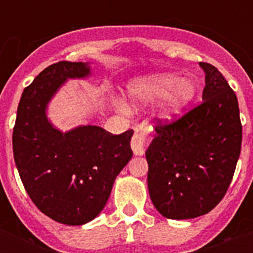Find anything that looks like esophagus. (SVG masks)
Here are the masks:
<instances>
[{
	"label": "esophagus",
	"instance_id": "34e87169",
	"mask_svg": "<svg viewBox=\"0 0 253 253\" xmlns=\"http://www.w3.org/2000/svg\"><path fill=\"white\" fill-rule=\"evenodd\" d=\"M148 138V131L147 130H135L134 136L131 139V148L134 151V155L136 156H142L144 154V146L147 143Z\"/></svg>",
	"mask_w": 253,
	"mask_h": 253
}]
</instances>
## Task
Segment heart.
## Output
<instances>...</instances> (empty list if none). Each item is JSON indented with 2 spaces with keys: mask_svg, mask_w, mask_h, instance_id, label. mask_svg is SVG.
<instances>
[{
  "mask_svg": "<svg viewBox=\"0 0 253 253\" xmlns=\"http://www.w3.org/2000/svg\"><path fill=\"white\" fill-rule=\"evenodd\" d=\"M131 95L140 102H152L163 98V115L168 119L178 115L197 94V85L192 79H180L174 73H164L148 77L130 87Z\"/></svg>",
  "mask_w": 253,
  "mask_h": 253,
  "instance_id": "obj_1",
  "label": "heart"
}]
</instances>
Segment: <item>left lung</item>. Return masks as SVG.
Segmentation results:
<instances>
[{
	"mask_svg": "<svg viewBox=\"0 0 253 253\" xmlns=\"http://www.w3.org/2000/svg\"><path fill=\"white\" fill-rule=\"evenodd\" d=\"M202 102L172 122L155 126L146 151L152 204L169 219H192L219 204L231 184L242 148L235 91L209 63Z\"/></svg>",
	"mask_w": 253,
	"mask_h": 253,
	"instance_id": "1",
	"label": "left lung"
}]
</instances>
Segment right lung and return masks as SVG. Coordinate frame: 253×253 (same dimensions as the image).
<instances>
[{"mask_svg":"<svg viewBox=\"0 0 253 253\" xmlns=\"http://www.w3.org/2000/svg\"><path fill=\"white\" fill-rule=\"evenodd\" d=\"M90 75L87 63L59 61L22 93L13 130V154L26 192L43 214L80 226L105 208L119 172L132 158V130L113 135L98 126L61 132L45 115L49 99L68 79Z\"/></svg>","mask_w":253,"mask_h":253,"instance_id":"add662e5","label":"right lung"}]
</instances>
